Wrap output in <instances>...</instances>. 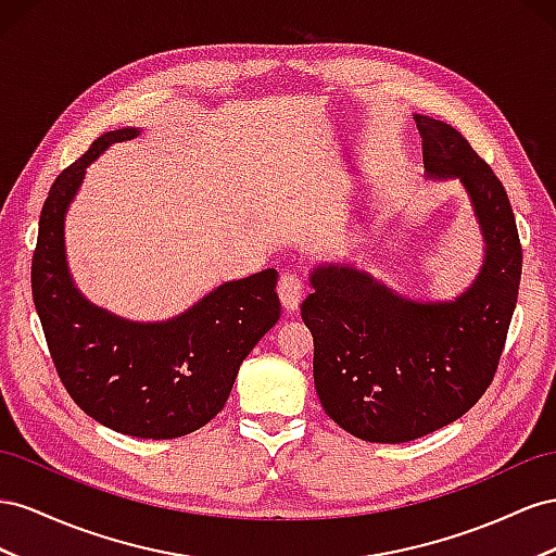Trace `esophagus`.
Masks as SVG:
<instances>
[{
  "mask_svg": "<svg viewBox=\"0 0 556 556\" xmlns=\"http://www.w3.org/2000/svg\"><path fill=\"white\" fill-rule=\"evenodd\" d=\"M277 293H279L283 309L295 312L300 307V300H303V295H305V281L300 279L298 275H283L279 279Z\"/></svg>",
  "mask_w": 556,
  "mask_h": 556,
  "instance_id": "34e87169",
  "label": "esophagus"
}]
</instances>
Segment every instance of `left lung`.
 Listing matches in <instances>:
<instances>
[{
	"label": "left lung",
	"instance_id": "1",
	"mask_svg": "<svg viewBox=\"0 0 556 556\" xmlns=\"http://www.w3.org/2000/svg\"><path fill=\"white\" fill-rule=\"evenodd\" d=\"M426 179H456L482 235V265L452 300H417L354 263L312 267L303 321L326 415L366 442L417 440L456 421L494 379L517 305L521 247L496 174L452 125L415 114Z\"/></svg>",
	"mask_w": 556,
	"mask_h": 556
}]
</instances>
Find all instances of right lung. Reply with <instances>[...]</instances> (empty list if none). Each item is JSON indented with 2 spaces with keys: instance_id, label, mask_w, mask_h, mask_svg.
<instances>
[{
  "instance_id": "right-lung-1",
  "label": "right lung",
  "mask_w": 556,
  "mask_h": 556,
  "mask_svg": "<svg viewBox=\"0 0 556 556\" xmlns=\"http://www.w3.org/2000/svg\"><path fill=\"white\" fill-rule=\"evenodd\" d=\"M139 128L111 130L60 174L39 218L31 295L55 370L74 403L116 433L169 440L224 409L242 361L279 321L277 269L226 281L165 321H130L76 289L65 216L86 169Z\"/></svg>"
}]
</instances>
